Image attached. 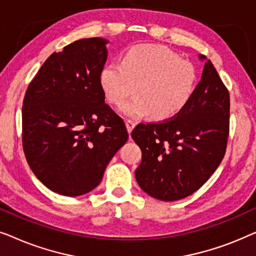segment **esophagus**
<instances>
[{
	"label": "esophagus",
	"instance_id": "esophagus-1",
	"mask_svg": "<svg viewBox=\"0 0 256 256\" xmlns=\"http://www.w3.org/2000/svg\"><path fill=\"white\" fill-rule=\"evenodd\" d=\"M126 126H127L128 132H132V129H134V127L136 126V122L132 120H126Z\"/></svg>",
	"mask_w": 256,
	"mask_h": 256
}]
</instances>
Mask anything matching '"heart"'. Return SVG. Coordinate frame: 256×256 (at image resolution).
Returning a JSON list of instances; mask_svg holds the SVG:
<instances>
[{
  "mask_svg": "<svg viewBox=\"0 0 256 256\" xmlns=\"http://www.w3.org/2000/svg\"><path fill=\"white\" fill-rule=\"evenodd\" d=\"M99 85L106 99L121 106L134 90L136 96L121 110L127 116L168 120L188 104L197 85V70L191 62L162 45L138 44L121 56L120 62H107L99 72Z\"/></svg>",
  "mask_w": 256,
  "mask_h": 256,
  "instance_id": "b5f03b06",
  "label": "heart"
}]
</instances>
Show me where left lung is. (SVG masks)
Segmentation results:
<instances>
[{
    "label": "left lung",
    "mask_w": 256,
    "mask_h": 256,
    "mask_svg": "<svg viewBox=\"0 0 256 256\" xmlns=\"http://www.w3.org/2000/svg\"><path fill=\"white\" fill-rule=\"evenodd\" d=\"M200 82L188 104L158 124H140L132 138L142 150L135 171L143 191L163 202L180 200L198 190L216 170L226 152L230 94L205 56Z\"/></svg>",
    "instance_id": "left-lung-1"
}]
</instances>
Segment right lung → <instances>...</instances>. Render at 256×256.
<instances>
[{"instance_id":"add662e5","label":"right lung","mask_w":256,"mask_h":256,"mask_svg":"<svg viewBox=\"0 0 256 256\" xmlns=\"http://www.w3.org/2000/svg\"><path fill=\"white\" fill-rule=\"evenodd\" d=\"M107 43L84 38L52 54L24 96V154L56 194L76 197L96 188L128 140L124 120L104 104L99 85Z\"/></svg>"}]
</instances>
